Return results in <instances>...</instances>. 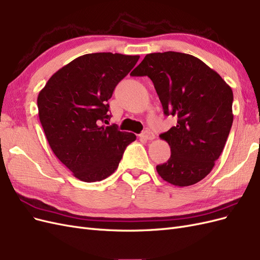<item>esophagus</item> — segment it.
Returning <instances> with one entry per match:
<instances>
[{"instance_id": "esophagus-1", "label": "esophagus", "mask_w": 260, "mask_h": 260, "mask_svg": "<svg viewBox=\"0 0 260 260\" xmlns=\"http://www.w3.org/2000/svg\"><path fill=\"white\" fill-rule=\"evenodd\" d=\"M140 138L143 139V140H153V139H155V135H154V133H153L152 131L145 130L144 132L141 133Z\"/></svg>"}]
</instances>
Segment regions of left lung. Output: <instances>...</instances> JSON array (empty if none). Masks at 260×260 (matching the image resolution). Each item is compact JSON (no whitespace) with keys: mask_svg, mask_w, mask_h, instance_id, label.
<instances>
[{"mask_svg":"<svg viewBox=\"0 0 260 260\" xmlns=\"http://www.w3.org/2000/svg\"><path fill=\"white\" fill-rule=\"evenodd\" d=\"M131 76H147L154 83L164 114L177 124L160 139L169 144L170 158L156 166L168 183L200 182L215 166L233 122L232 89L214 69L190 54H147Z\"/></svg>","mask_w":260,"mask_h":260,"instance_id":"obj_1","label":"left lung"}]
</instances>
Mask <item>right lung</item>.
Listing matches in <instances>:
<instances>
[{
  "label": "right lung",
  "mask_w": 260,
  "mask_h": 260,
  "mask_svg": "<svg viewBox=\"0 0 260 260\" xmlns=\"http://www.w3.org/2000/svg\"><path fill=\"white\" fill-rule=\"evenodd\" d=\"M139 55L85 54L55 73L38 95L39 118L53 153L84 182L102 181L118 168L131 132L101 125L111 118L107 101L136 66Z\"/></svg>",
  "instance_id": "add662e5"
}]
</instances>
